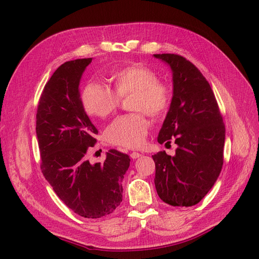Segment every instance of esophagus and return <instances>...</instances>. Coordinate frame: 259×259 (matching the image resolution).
Masks as SVG:
<instances>
[{
  "mask_svg": "<svg viewBox=\"0 0 259 259\" xmlns=\"http://www.w3.org/2000/svg\"><path fill=\"white\" fill-rule=\"evenodd\" d=\"M130 155H131V158L133 160H136V159H138V158H140V156H142V154L138 153V152H132Z\"/></svg>",
  "mask_w": 259,
  "mask_h": 259,
  "instance_id": "esophagus-1",
  "label": "esophagus"
}]
</instances>
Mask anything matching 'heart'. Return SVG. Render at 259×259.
Masks as SVG:
<instances>
[{
	"label": "heart",
	"mask_w": 259,
	"mask_h": 259,
	"mask_svg": "<svg viewBox=\"0 0 259 259\" xmlns=\"http://www.w3.org/2000/svg\"><path fill=\"white\" fill-rule=\"evenodd\" d=\"M113 92L98 82L84 85L81 101L84 110L91 115L106 119L120 106V98L132 95L131 110L137 111L117 117L106 130L109 144L128 149L142 146L148 134L150 122L145 112L154 120H161L169 110L171 90L165 82L158 80L151 68L132 64L115 69L109 74Z\"/></svg>",
	"instance_id": "obj_1"
}]
</instances>
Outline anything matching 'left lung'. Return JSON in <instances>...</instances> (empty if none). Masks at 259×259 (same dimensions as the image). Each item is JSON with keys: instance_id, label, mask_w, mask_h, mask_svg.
Masks as SVG:
<instances>
[{"instance_id": "1", "label": "left lung", "mask_w": 259, "mask_h": 259, "mask_svg": "<svg viewBox=\"0 0 259 259\" xmlns=\"http://www.w3.org/2000/svg\"><path fill=\"white\" fill-rule=\"evenodd\" d=\"M173 71V98L159 133L160 144L177 145L175 155L160 151L154 185L171 206H192L214 186L224 163L225 124L209 83L192 62L176 54H155Z\"/></svg>"}]
</instances>
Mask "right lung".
Listing matches in <instances>:
<instances>
[{"mask_svg": "<svg viewBox=\"0 0 259 259\" xmlns=\"http://www.w3.org/2000/svg\"><path fill=\"white\" fill-rule=\"evenodd\" d=\"M91 61H67L53 73L38 100L35 130L42 173L55 193L75 214L100 218L121 204L131 160L114 149L103 164L88 160L98 131L84 110L79 85Z\"/></svg>", "mask_w": 259, "mask_h": 259, "instance_id": "right-lung-1", "label": "right lung"}]
</instances>
